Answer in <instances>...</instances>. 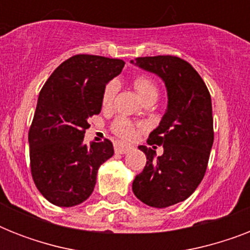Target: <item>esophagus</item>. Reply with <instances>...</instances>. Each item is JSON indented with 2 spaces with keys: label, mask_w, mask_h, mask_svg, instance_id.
Masks as SVG:
<instances>
[{
  "label": "esophagus",
  "mask_w": 250,
  "mask_h": 250,
  "mask_svg": "<svg viewBox=\"0 0 250 250\" xmlns=\"http://www.w3.org/2000/svg\"><path fill=\"white\" fill-rule=\"evenodd\" d=\"M114 149H115V153H118V154H125V153H128L132 148L129 145L122 144V143H115Z\"/></svg>",
  "instance_id": "esophagus-1"
}]
</instances>
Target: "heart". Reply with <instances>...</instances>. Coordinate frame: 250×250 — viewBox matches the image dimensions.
Segmentation results:
<instances>
[{
  "label": "heart",
  "instance_id": "heart-1",
  "mask_svg": "<svg viewBox=\"0 0 250 250\" xmlns=\"http://www.w3.org/2000/svg\"><path fill=\"white\" fill-rule=\"evenodd\" d=\"M133 86L136 89L139 97L144 101V100H148V98H156L158 97V86H157L156 82L153 79H150L149 76L145 75H139L133 79ZM118 86L117 84L111 82L107 85L105 86V89L102 92V106L104 107H107V106L111 105L114 97H115V93H117ZM111 129L114 131L115 135L123 137V139H129L132 137L133 132H135V127H133L132 122L128 121L127 118L125 117H118L115 121L113 122L111 125Z\"/></svg>",
  "mask_w": 250,
  "mask_h": 250
}]
</instances>
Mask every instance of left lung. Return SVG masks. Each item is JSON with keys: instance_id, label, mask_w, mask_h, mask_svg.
Returning a JSON list of instances; mask_svg holds the SVG:
<instances>
[{"instance_id": "obj_1", "label": "left lung", "mask_w": 250, "mask_h": 250, "mask_svg": "<svg viewBox=\"0 0 250 250\" xmlns=\"http://www.w3.org/2000/svg\"><path fill=\"white\" fill-rule=\"evenodd\" d=\"M131 63L160 76L167 89L166 113L148 139L149 145H164V154L154 157L140 145L146 165L132 183L141 202L162 209L187 200L205 175L214 141L211 97L198 72L179 57H139Z\"/></svg>"}]
</instances>
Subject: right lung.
<instances>
[{"label":"right lung","mask_w":250,"mask_h":250,"mask_svg":"<svg viewBox=\"0 0 250 250\" xmlns=\"http://www.w3.org/2000/svg\"><path fill=\"white\" fill-rule=\"evenodd\" d=\"M115 58L78 54L61 63L44 84L28 132L31 174L53 205H79L96 186L98 167L110 157L111 141L84 144L88 119L102 107V92L122 72Z\"/></svg>","instance_id":"1"}]
</instances>
